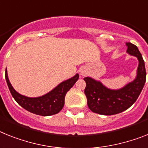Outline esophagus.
<instances>
[{"label":"esophagus","instance_id":"1","mask_svg":"<svg viewBox=\"0 0 148 148\" xmlns=\"http://www.w3.org/2000/svg\"><path fill=\"white\" fill-rule=\"evenodd\" d=\"M87 74L88 72L86 71V70H85V69H82L81 71H80V75H81L82 76H85Z\"/></svg>","mask_w":148,"mask_h":148}]
</instances>
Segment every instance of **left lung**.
<instances>
[{"mask_svg": "<svg viewBox=\"0 0 148 148\" xmlns=\"http://www.w3.org/2000/svg\"><path fill=\"white\" fill-rule=\"evenodd\" d=\"M126 52L137 57L138 66L136 77L133 81L119 89H110L102 82L91 77H85V95L87 97L88 107L92 112L101 115H114L126 110L138 99L146 82L145 61L137 46L126 44Z\"/></svg>", "mask_w": 148, "mask_h": 148, "instance_id": "8db88e82", "label": "left lung"}]
</instances>
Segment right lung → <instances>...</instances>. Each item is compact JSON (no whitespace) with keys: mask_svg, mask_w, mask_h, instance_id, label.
Wrapping results in <instances>:
<instances>
[{"mask_svg":"<svg viewBox=\"0 0 148 148\" xmlns=\"http://www.w3.org/2000/svg\"><path fill=\"white\" fill-rule=\"evenodd\" d=\"M5 79L11 95L22 107L36 115L47 116L57 114L63 109L66 95L79 79V74L60 83L48 93L36 97H29L18 93L10 82L7 68Z\"/></svg>","mask_w":148,"mask_h":148,"instance_id":"obj_1","label":"right lung"}]
</instances>
